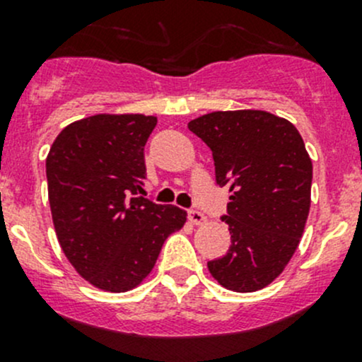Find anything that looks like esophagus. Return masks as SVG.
Segmentation results:
<instances>
[{
  "instance_id": "obj_1",
  "label": "esophagus",
  "mask_w": 362,
  "mask_h": 362,
  "mask_svg": "<svg viewBox=\"0 0 362 362\" xmlns=\"http://www.w3.org/2000/svg\"><path fill=\"white\" fill-rule=\"evenodd\" d=\"M189 221H191L192 224H196V226H202V224H204V222H206V217H204L202 211L191 210V211H189Z\"/></svg>"
}]
</instances>
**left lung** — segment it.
Here are the masks:
<instances>
[{
	"label": "left lung",
	"instance_id": "1",
	"mask_svg": "<svg viewBox=\"0 0 362 362\" xmlns=\"http://www.w3.org/2000/svg\"><path fill=\"white\" fill-rule=\"evenodd\" d=\"M210 147L215 178L229 187L228 254L210 275L235 293L264 289L289 264L312 203V159L287 119L264 110L211 112L187 124Z\"/></svg>",
	"mask_w": 362,
	"mask_h": 362
}]
</instances>
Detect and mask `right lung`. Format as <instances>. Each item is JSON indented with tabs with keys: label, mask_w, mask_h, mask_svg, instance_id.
<instances>
[{
	"label": "right lung",
	"mask_w": 362,
	"mask_h": 362,
	"mask_svg": "<svg viewBox=\"0 0 362 362\" xmlns=\"http://www.w3.org/2000/svg\"><path fill=\"white\" fill-rule=\"evenodd\" d=\"M156 124L144 113H98L68 124L47 156L57 242L75 272L107 293L140 286L187 221L182 208L138 196Z\"/></svg>",
	"instance_id": "obj_1"
}]
</instances>
